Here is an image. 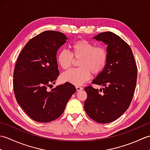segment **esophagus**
Wrapping results in <instances>:
<instances>
[{"label":"esophagus","mask_w":150,"mask_h":150,"mask_svg":"<svg viewBox=\"0 0 150 150\" xmlns=\"http://www.w3.org/2000/svg\"><path fill=\"white\" fill-rule=\"evenodd\" d=\"M76 89H77V91H81V90H83V88H82V87L81 86H76Z\"/></svg>","instance_id":"34e87169"}]
</instances>
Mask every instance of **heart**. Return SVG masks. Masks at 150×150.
<instances>
[{
    "label": "heart",
    "mask_w": 150,
    "mask_h": 150,
    "mask_svg": "<svg viewBox=\"0 0 150 150\" xmlns=\"http://www.w3.org/2000/svg\"><path fill=\"white\" fill-rule=\"evenodd\" d=\"M71 53L63 49L59 51L57 56L58 64L64 69L69 68L73 62V57L79 59L80 68L71 69L62 75V81L81 86L91 77V72L97 75L103 71L108 60V53L103 47L97 46L89 41L82 39L73 42Z\"/></svg>",
    "instance_id": "obj_1"
}]
</instances>
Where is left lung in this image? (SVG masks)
Segmentation results:
<instances>
[{
	"label": "left lung",
	"instance_id": "1",
	"mask_svg": "<svg viewBox=\"0 0 150 150\" xmlns=\"http://www.w3.org/2000/svg\"><path fill=\"white\" fill-rule=\"evenodd\" d=\"M93 39L107 45L106 65L92 81L104 87L100 90L85 87L88 97L84 106L91 119L106 124L117 119L129 108L137 84V68L131 47L117 35L106 31Z\"/></svg>",
	"mask_w": 150,
	"mask_h": 150
}]
</instances>
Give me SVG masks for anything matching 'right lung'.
I'll return each mask as SVG.
<instances>
[{
    "mask_svg": "<svg viewBox=\"0 0 150 150\" xmlns=\"http://www.w3.org/2000/svg\"><path fill=\"white\" fill-rule=\"evenodd\" d=\"M68 38L56 31H43L28 41L18 55L13 72L18 104L31 119L48 122L59 118L76 91L65 82L48 91L59 75L57 52Z\"/></svg>",
    "mask_w": 150,
    "mask_h": 150,
    "instance_id": "add662e5",
    "label": "right lung"
}]
</instances>
